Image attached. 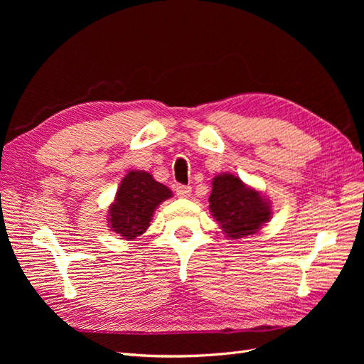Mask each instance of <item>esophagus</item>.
<instances>
[{
    "label": "esophagus",
    "mask_w": 364,
    "mask_h": 364,
    "mask_svg": "<svg viewBox=\"0 0 364 364\" xmlns=\"http://www.w3.org/2000/svg\"><path fill=\"white\" fill-rule=\"evenodd\" d=\"M176 194L182 197V199H186V197H190V194H191V186L178 185V186H176Z\"/></svg>",
    "instance_id": "esophagus-1"
}]
</instances>
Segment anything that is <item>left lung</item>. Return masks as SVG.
Returning <instances> with one entry per match:
<instances>
[{
	"label": "left lung",
	"instance_id": "left-lung-1",
	"mask_svg": "<svg viewBox=\"0 0 364 364\" xmlns=\"http://www.w3.org/2000/svg\"><path fill=\"white\" fill-rule=\"evenodd\" d=\"M209 211L232 240L257 234L269 222L270 203L234 174H218L213 181Z\"/></svg>",
	"mask_w": 364,
	"mask_h": 364
}]
</instances>
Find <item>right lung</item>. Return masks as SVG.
<instances>
[{"label":"right lung","instance_id":"add662e5","mask_svg":"<svg viewBox=\"0 0 364 364\" xmlns=\"http://www.w3.org/2000/svg\"><path fill=\"white\" fill-rule=\"evenodd\" d=\"M171 196L167 186L156 182L150 173L129 171L121 181L115 200L109 208V228L119 237L134 240L146 232L153 213Z\"/></svg>","mask_w":364,"mask_h":364}]
</instances>
